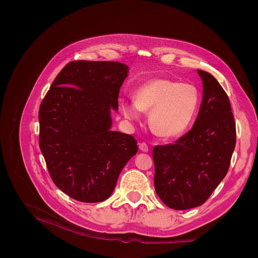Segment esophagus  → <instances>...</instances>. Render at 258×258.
<instances>
[{
	"instance_id": "1",
	"label": "esophagus",
	"mask_w": 258,
	"mask_h": 258,
	"mask_svg": "<svg viewBox=\"0 0 258 258\" xmlns=\"http://www.w3.org/2000/svg\"><path fill=\"white\" fill-rule=\"evenodd\" d=\"M139 148H140V151H142V152H144V153H147V152H148V146H147V144L144 143V142L139 144Z\"/></svg>"
}]
</instances>
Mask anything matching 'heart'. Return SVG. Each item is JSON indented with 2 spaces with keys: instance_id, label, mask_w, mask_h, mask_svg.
I'll use <instances>...</instances> for the list:
<instances>
[{
  "instance_id": "1",
  "label": "heart",
  "mask_w": 258,
  "mask_h": 258,
  "mask_svg": "<svg viewBox=\"0 0 258 258\" xmlns=\"http://www.w3.org/2000/svg\"><path fill=\"white\" fill-rule=\"evenodd\" d=\"M135 103L122 101L124 117L137 120L140 111L150 113L152 130L161 137L174 138L191 126L201 102L199 89L192 84L155 78L141 85L134 95Z\"/></svg>"
}]
</instances>
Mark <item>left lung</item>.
<instances>
[{"mask_svg": "<svg viewBox=\"0 0 258 258\" xmlns=\"http://www.w3.org/2000/svg\"><path fill=\"white\" fill-rule=\"evenodd\" d=\"M203 99L192 128L173 144L154 147L155 189L175 210L204 204L228 172L236 128L226 92L210 73L198 70Z\"/></svg>", "mask_w": 258, "mask_h": 258, "instance_id": "8db88e82", "label": "left lung"}]
</instances>
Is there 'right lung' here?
I'll use <instances>...</instances> for the list:
<instances>
[{
  "label": "right lung",
  "mask_w": 258,
  "mask_h": 258,
  "mask_svg": "<svg viewBox=\"0 0 258 258\" xmlns=\"http://www.w3.org/2000/svg\"><path fill=\"white\" fill-rule=\"evenodd\" d=\"M128 69L118 61H71L40 103L39 148L47 168L54 184L79 202L110 198L138 152L133 136L111 130Z\"/></svg>",
  "instance_id": "1"
}]
</instances>
